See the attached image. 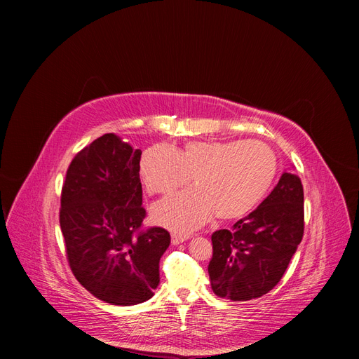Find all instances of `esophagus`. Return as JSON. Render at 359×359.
<instances>
[{
    "mask_svg": "<svg viewBox=\"0 0 359 359\" xmlns=\"http://www.w3.org/2000/svg\"><path fill=\"white\" fill-rule=\"evenodd\" d=\"M187 238H189V236H179V234H173L172 236V243L175 244V246H177V244L186 241Z\"/></svg>",
    "mask_w": 359,
    "mask_h": 359,
    "instance_id": "1",
    "label": "esophagus"
}]
</instances>
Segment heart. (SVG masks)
<instances>
[{"label":"heart","instance_id":"1","mask_svg":"<svg viewBox=\"0 0 359 359\" xmlns=\"http://www.w3.org/2000/svg\"><path fill=\"white\" fill-rule=\"evenodd\" d=\"M278 173V157L256 140L191 141L182 148L149 147L140 161V175L149 194H170L189 183L195 187L157 202L151 217L173 231L191 233L214 212L224 221L253 211Z\"/></svg>","mask_w":359,"mask_h":359}]
</instances>
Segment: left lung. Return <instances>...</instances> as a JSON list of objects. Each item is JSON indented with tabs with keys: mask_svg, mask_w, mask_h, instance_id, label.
Here are the masks:
<instances>
[{
	"mask_svg": "<svg viewBox=\"0 0 359 359\" xmlns=\"http://www.w3.org/2000/svg\"><path fill=\"white\" fill-rule=\"evenodd\" d=\"M304 234V192L292 170L271 195L231 230L212 234L208 265L215 295L249 301L268 294L284 276Z\"/></svg>",
	"mask_w": 359,
	"mask_h": 359,
	"instance_id": "1",
	"label": "left lung"
}]
</instances>
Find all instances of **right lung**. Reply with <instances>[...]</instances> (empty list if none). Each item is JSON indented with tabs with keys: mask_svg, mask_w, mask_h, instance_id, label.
<instances>
[{
	"mask_svg": "<svg viewBox=\"0 0 359 359\" xmlns=\"http://www.w3.org/2000/svg\"><path fill=\"white\" fill-rule=\"evenodd\" d=\"M141 149L106 134L71 161L60 222L71 271L96 298L113 306L149 299L160 284L158 263L170 234L154 227L134 236L145 218Z\"/></svg>",
	"mask_w": 359,
	"mask_h": 359,
	"instance_id": "right-lung-1",
	"label": "right lung"
}]
</instances>
